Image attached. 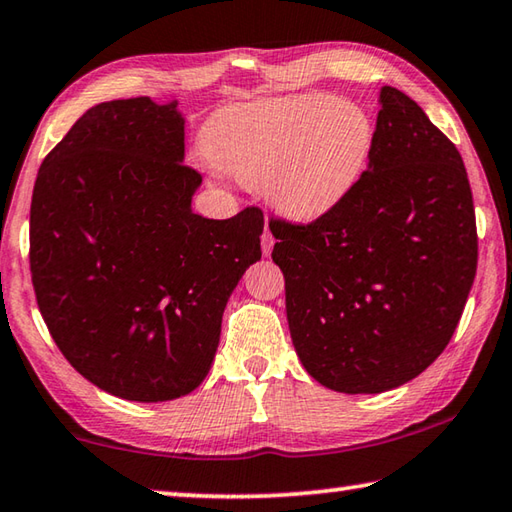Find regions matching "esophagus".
Masks as SVG:
<instances>
[{
	"label": "esophagus",
	"mask_w": 512,
	"mask_h": 512,
	"mask_svg": "<svg viewBox=\"0 0 512 512\" xmlns=\"http://www.w3.org/2000/svg\"><path fill=\"white\" fill-rule=\"evenodd\" d=\"M273 244H275V237H273V232L266 228V230H264V235H262V253H264V255H271Z\"/></svg>",
	"instance_id": "esophagus-1"
}]
</instances>
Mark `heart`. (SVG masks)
<instances>
[{
	"mask_svg": "<svg viewBox=\"0 0 512 512\" xmlns=\"http://www.w3.org/2000/svg\"><path fill=\"white\" fill-rule=\"evenodd\" d=\"M375 121L329 92L266 99L219 112L207 126L212 162L293 221H314L345 201L375 149Z\"/></svg>",
	"mask_w": 512,
	"mask_h": 512,
	"instance_id": "heart-1",
	"label": "heart"
}]
</instances>
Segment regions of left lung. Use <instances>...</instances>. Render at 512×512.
<instances>
[{"mask_svg":"<svg viewBox=\"0 0 512 512\" xmlns=\"http://www.w3.org/2000/svg\"><path fill=\"white\" fill-rule=\"evenodd\" d=\"M375 149L341 205L271 221L302 366L339 393H384L447 348L476 275L472 189L456 146L411 97L379 92Z\"/></svg>","mask_w":512,"mask_h":512,"instance_id":"1","label":"left lung"}]
</instances>
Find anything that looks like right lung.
I'll return each mask as SVG.
<instances>
[{"instance_id": "right-lung-1", "label": "right lung", "mask_w": 512, "mask_h": 512, "mask_svg": "<svg viewBox=\"0 0 512 512\" xmlns=\"http://www.w3.org/2000/svg\"><path fill=\"white\" fill-rule=\"evenodd\" d=\"M178 101H106L42 162L31 198V280L51 339L121 400L167 402L212 368L223 309L262 257L257 207L192 210Z\"/></svg>"}]
</instances>
